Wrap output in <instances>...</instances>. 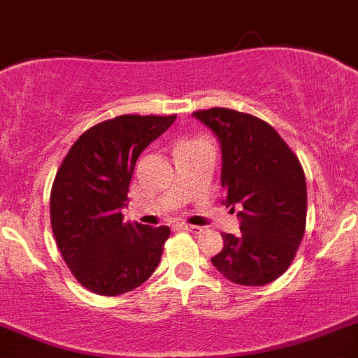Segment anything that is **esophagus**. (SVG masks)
<instances>
[{
    "label": "esophagus",
    "mask_w": 358,
    "mask_h": 358,
    "mask_svg": "<svg viewBox=\"0 0 358 358\" xmlns=\"http://www.w3.org/2000/svg\"><path fill=\"white\" fill-rule=\"evenodd\" d=\"M178 228H182V230H187V231H192V234H201L203 230L201 227H194V224H185V223H180Z\"/></svg>",
    "instance_id": "esophagus-1"
}]
</instances>
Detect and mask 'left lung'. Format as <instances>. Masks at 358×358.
<instances>
[{
  "label": "left lung",
  "instance_id": "left-lung-1",
  "mask_svg": "<svg viewBox=\"0 0 358 358\" xmlns=\"http://www.w3.org/2000/svg\"><path fill=\"white\" fill-rule=\"evenodd\" d=\"M221 143L224 205L243 207L241 234L223 235L212 264L239 285H266L287 271L307 223L303 167L278 131L231 108L192 112Z\"/></svg>",
  "mask_w": 358,
  "mask_h": 358
}]
</instances>
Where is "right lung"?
<instances>
[{
    "instance_id": "obj_1",
    "label": "right lung",
    "mask_w": 358,
    "mask_h": 358,
    "mask_svg": "<svg viewBox=\"0 0 358 358\" xmlns=\"http://www.w3.org/2000/svg\"><path fill=\"white\" fill-rule=\"evenodd\" d=\"M176 115L124 114L83 131L60 164L50 196L55 241L87 291L117 296L157 269L169 227L124 223L135 162Z\"/></svg>"
}]
</instances>
